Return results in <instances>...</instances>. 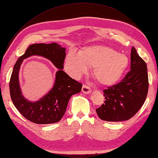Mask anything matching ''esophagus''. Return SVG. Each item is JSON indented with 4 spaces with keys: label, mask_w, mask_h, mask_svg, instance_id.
<instances>
[{
    "label": "esophagus",
    "mask_w": 158,
    "mask_h": 158,
    "mask_svg": "<svg viewBox=\"0 0 158 158\" xmlns=\"http://www.w3.org/2000/svg\"><path fill=\"white\" fill-rule=\"evenodd\" d=\"M82 91L83 93L87 94H90L91 92H92L90 88L88 87V86H86V85H83L82 88Z\"/></svg>",
    "instance_id": "1"
}]
</instances>
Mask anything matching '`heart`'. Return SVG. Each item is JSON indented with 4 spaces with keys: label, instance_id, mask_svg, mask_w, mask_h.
I'll list each match as a JSON object with an SVG mask.
<instances>
[{
    "label": "heart",
    "instance_id": "b5f03b06",
    "mask_svg": "<svg viewBox=\"0 0 158 158\" xmlns=\"http://www.w3.org/2000/svg\"><path fill=\"white\" fill-rule=\"evenodd\" d=\"M129 59L125 54L106 46L84 47L80 53L70 50L64 60V68L74 78H78L94 67L93 75L104 86L118 82L129 66Z\"/></svg>",
    "mask_w": 158,
    "mask_h": 158
}]
</instances>
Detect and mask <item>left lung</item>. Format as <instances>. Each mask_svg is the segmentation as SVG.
I'll list each match as a JSON object with an SVG mask.
<instances>
[{"mask_svg": "<svg viewBox=\"0 0 158 158\" xmlns=\"http://www.w3.org/2000/svg\"><path fill=\"white\" fill-rule=\"evenodd\" d=\"M148 87L147 64L133 47L131 71L121 82L103 90L105 102L96 109L98 117L110 122L129 120L143 106Z\"/></svg>", "mask_w": 158, "mask_h": 158, "instance_id": "8db88e82", "label": "left lung"}]
</instances>
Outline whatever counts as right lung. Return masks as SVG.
Returning a JSON list of instances; mask_svg holds the SVG:
<instances>
[{
    "instance_id": "obj_1",
    "label": "right lung",
    "mask_w": 158,
    "mask_h": 158,
    "mask_svg": "<svg viewBox=\"0 0 158 158\" xmlns=\"http://www.w3.org/2000/svg\"><path fill=\"white\" fill-rule=\"evenodd\" d=\"M32 55L45 57L58 68L52 89L35 102L29 101L22 95L18 79L22 61ZM65 57L66 48L56 43L32 44L19 57L10 76V94L15 106L27 120L36 124H52L60 121L66 112L70 97L81 91L82 84L62 70Z\"/></svg>"
}]
</instances>
